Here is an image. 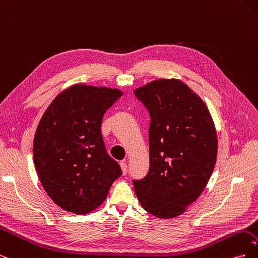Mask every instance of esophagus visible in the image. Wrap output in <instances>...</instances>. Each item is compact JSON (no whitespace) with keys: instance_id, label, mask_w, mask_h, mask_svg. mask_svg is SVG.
Wrapping results in <instances>:
<instances>
[{"instance_id":"obj_1","label":"esophagus","mask_w":258,"mask_h":258,"mask_svg":"<svg viewBox=\"0 0 258 258\" xmlns=\"http://www.w3.org/2000/svg\"><path fill=\"white\" fill-rule=\"evenodd\" d=\"M120 167H121V170H122V173H123V174H127V172H128L127 162H126V161H121V162H120Z\"/></svg>"}]
</instances>
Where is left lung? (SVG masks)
Listing matches in <instances>:
<instances>
[{
	"instance_id": "left-lung-1",
	"label": "left lung",
	"mask_w": 258,
	"mask_h": 258,
	"mask_svg": "<svg viewBox=\"0 0 258 258\" xmlns=\"http://www.w3.org/2000/svg\"><path fill=\"white\" fill-rule=\"evenodd\" d=\"M134 93L151 117L150 170L132 181L135 192L148 213L177 216L199 197L213 172L217 138L212 117L179 80H156Z\"/></svg>"
}]
</instances>
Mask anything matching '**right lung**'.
Listing matches in <instances>:
<instances>
[{
  "mask_svg": "<svg viewBox=\"0 0 258 258\" xmlns=\"http://www.w3.org/2000/svg\"><path fill=\"white\" fill-rule=\"evenodd\" d=\"M121 96L118 89L73 85L52 101L38 123L33 143L38 178L69 212L86 214L98 208L122 174L101 134L105 112Z\"/></svg>",
  "mask_w": 258,
  "mask_h": 258,
  "instance_id": "add662e5",
  "label": "right lung"
}]
</instances>
